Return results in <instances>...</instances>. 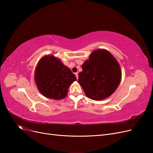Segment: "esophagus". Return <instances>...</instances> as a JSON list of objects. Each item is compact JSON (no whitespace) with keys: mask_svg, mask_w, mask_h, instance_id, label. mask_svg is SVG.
<instances>
[{"mask_svg":"<svg viewBox=\"0 0 153 153\" xmlns=\"http://www.w3.org/2000/svg\"><path fill=\"white\" fill-rule=\"evenodd\" d=\"M75 76L76 77V79H78V73H75Z\"/></svg>","mask_w":153,"mask_h":153,"instance_id":"esophagus-1","label":"esophagus"}]
</instances>
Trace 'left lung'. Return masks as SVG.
I'll use <instances>...</instances> for the list:
<instances>
[{
    "label": "left lung",
    "mask_w": 153,
    "mask_h": 153,
    "mask_svg": "<svg viewBox=\"0 0 153 153\" xmlns=\"http://www.w3.org/2000/svg\"><path fill=\"white\" fill-rule=\"evenodd\" d=\"M82 68L78 82L91 100L99 101L108 98L121 82V68L117 60L106 50L93 51Z\"/></svg>",
    "instance_id": "obj_1"
}]
</instances>
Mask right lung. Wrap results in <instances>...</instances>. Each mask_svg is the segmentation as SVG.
<instances>
[{
	"label": "right lung",
	"instance_id": "1",
	"mask_svg": "<svg viewBox=\"0 0 153 153\" xmlns=\"http://www.w3.org/2000/svg\"><path fill=\"white\" fill-rule=\"evenodd\" d=\"M34 79L41 94L58 100L67 96L69 86L76 78L59 59L48 55L39 60L35 69Z\"/></svg>",
	"mask_w": 153,
	"mask_h": 153
}]
</instances>
